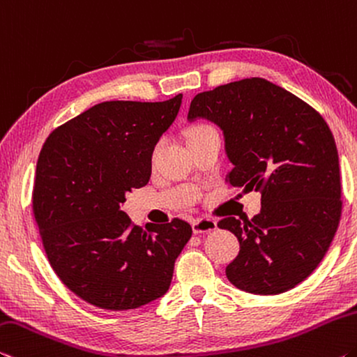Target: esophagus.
<instances>
[{"mask_svg":"<svg viewBox=\"0 0 357 357\" xmlns=\"http://www.w3.org/2000/svg\"><path fill=\"white\" fill-rule=\"evenodd\" d=\"M191 225H192V231H195V234H206V232L217 229V221L212 218H207V217L192 220Z\"/></svg>","mask_w":357,"mask_h":357,"instance_id":"obj_1","label":"esophagus"}]
</instances>
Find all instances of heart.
<instances>
[{
  "mask_svg": "<svg viewBox=\"0 0 357 357\" xmlns=\"http://www.w3.org/2000/svg\"><path fill=\"white\" fill-rule=\"evenodd\" d=\"M207 130H210V126H207V125H195V126H191L190 130H188V137L196 136V134H199L202 131H207Z\"/></svg>",
  "mask_w": 357,
  "mask_h": 357,
  "instance_id": "1",
  "label": "heart"
}]
</instances>
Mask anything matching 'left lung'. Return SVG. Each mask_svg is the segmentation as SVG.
Here are the masks:
<instances>
[{"label": "left lung", "instance_id": "8db88e82", "mask_svg": "<svg viewBox=\"0 0 357 357\" xmlns=\"http://www.w3.org/2000/svg\"><path fill=\"white\" fill-rule=\"evenodd\" d=\"M204 116L225 134L232 169L226 183L261 192V212L218 227L241 242L226 277L251 294H280L323 261L342 215L335 140L317 109L261 77L192 98L188 119Z\"/></svg>", "mask_w": 357, "mask_h": 357}]
</instances>
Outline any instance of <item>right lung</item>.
Here are the masks:
<instances>
[{
    "mask_svg": "<svg viewBox=\"0 0 357 357\" xmlns=\"http://www.w3.org/2000/svg\"><path fill=\"white\" fill-rule=\"evenodd\" d=\"M182 98L99 102L43 145L33 186L40 241L58 278L91 305L131 310L171 286L191 225L172 218L142 229L120 206L149 183L151 153Z\"/></svg>",
    "mask_w": 357,
    "mask_h": 357,
    "instance_id": "add662e5",
    "label": "right lung"
}]
</instances>
